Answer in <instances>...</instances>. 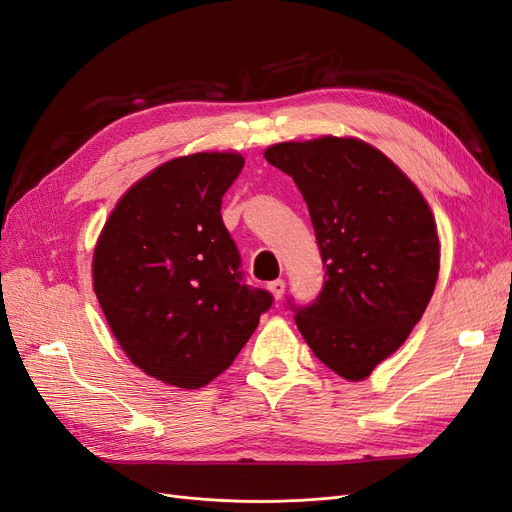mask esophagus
Returning <instances> with one entry per match:
<instances>
[{
  "label": "esophagus",
  "instance_id": "1",
  "mask_svg": "<svg viewBox=\"0 0 512 512\" xmlns=\"http://www.w3.org/2000/svg\"><path fill=\"white\" fill-rule=\"evenodd\" d=\"M285 287H287V285H285V280H280V278H278V280H272L270 285H268L270 293H272L276 299H280L282 295H285Z\"/></svg>",
  "mask_w": 512,
  "mask_h": 512
}]
</instances>
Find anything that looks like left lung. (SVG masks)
<instances>
[{
  "label": "left lung",
  "mask_w": 512,
  "mask_h": 512,
  "mask_svg": "<svg viewBox=\"0 0 512 512\" xmlns=\"http://www.w3.org/2000/svg\"><path fill=\"white\" fill-rule=\"evenodd\" d=\"M266 160L293 177L323 257V289L297 306L314 356L350 382L399 350L439 276V236L422 194L382 151L323 137L278 143Z\"/></svg>",
  "instance_id": "1"
}]
</instances>
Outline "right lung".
I'll return each instance as SVG.
<instances>
[{
  "instance_id": "1",
  "label": "right lung",
  "mask_w": 512,
  "mask_h": 512,
  "mask_svg": "<svg viewBox=\"0 0 512 512\" xmlns=\"http://www.w3.org/2000/svg\"><path fill=\"white\" fill-rule=\"evenodd\" d=\"M238 154L158 166L113 208L92 259L94 293L128 358L177 388L206 386L234 363L274 304L244 282L221 200Z\"/></svg>"
}]
</instances>
